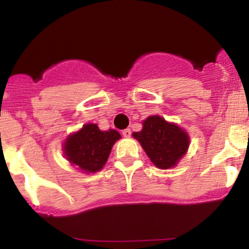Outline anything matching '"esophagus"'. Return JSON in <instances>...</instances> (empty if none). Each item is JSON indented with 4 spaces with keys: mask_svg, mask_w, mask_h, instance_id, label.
I'll return each mask as SVG.
<instances>
[{
    "mask_svg": "<svg viewBox=\"0 0 249 249\" xmlns=\"http://www.w3.org/2000/svg\"><path fill=\"white\" fill-rule=\"evenodd\" d=\"M123 136H124L125 138H129L130 136H131V130H130V129H125L124 131H123Z\"/></svg>",
    "mask_w": 249,
    "mask_h": 249,
    "instance_id": "34e87169",
    "label": "esophagus"
}]
</instances>
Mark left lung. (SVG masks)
<instances>
[{
    "label": "left lung",
    "mask_w": 249,
    "mask_h": 249,
    "mask_svg": "<svg viewBox=\"0 0 249 249\" xmlns=\"http://www.w3.org/2000/svg\"><path fill=\"white\" fill-rule=\"evenodd\" d=\"M132 137L140 142L150 161L160 169L177 166L190 146L188 133L161 116H150L143 120L142 130L133 132Z\"/></svg>",
    "instance_id": "8db88e82"
}]
</instances>
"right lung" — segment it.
<instances>
[{
  "label": "right lung",
  "mask_w": 249,
  "mask_h": 249,
  "mask_svg": "<svg viewBox=\"0 0 249 249\" xmlns=\"http://www.w3.org/2000/svg\"><path fill=\"white\" fill-rule=\"evenodd\" d=\"M120 138V133L113 129L103 131L98 124H85L65 138L63 154L70 164L81 172L96 173L104 168L114 143Z\"/></svg>",
  "instance_id": "1"
}]
</instances>
